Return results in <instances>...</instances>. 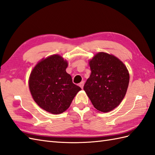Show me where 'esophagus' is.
<instances>
[{
  "label": "esophagus",
  "instance_id": "34e87169",
  "mask_svg": "<svg viewBox=\"0 0 155 155\" xmlns=\"http://www.w3.org/2000/svg\"><path fill=\"white\" fill-rule=\"evenodd\" d=\"M84 81H81V82H80V84H79V85H80V87L81 89H83V87H84Z\"/></svg>",
  "mask_w": 155,
  "mask_h": 155
}]
</instances>
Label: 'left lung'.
<instances>
[{
	"mask_svg": "<svg viewBox=\"0 0 155 155\" xmlns=\"http://www.w3.org/2000/svg\"><path fill=\"white\" fill-rule=\"evenodd\" d=\"M91 71L84 89L94 107L107 113L117 107L124 98L129 83V74L117 58L99 52L89 61Z\"/></svg>",
	"mask_w": 155,
	"mask_h": 155,
	"instance_id": "1",
	"label": "left lung"
}]
</instances>
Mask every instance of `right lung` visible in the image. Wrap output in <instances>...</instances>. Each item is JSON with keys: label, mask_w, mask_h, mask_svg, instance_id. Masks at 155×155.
<instances>
[{"label": "right lung", "mask_w": 155, "mask_h": 155, "mask_svg": "<svg viewBox=\"0 0 155 155\" xmlns=\"http://www.w3.org/2000/svg\"><path fill=\"white\" fill-rule=\"evenodd\" d=\"M67 67V61L55 54L39 61L30 75L29 88L34 100L52 114L67 110L81 89L72 82Z\"/></svg>", "instance_id": "1"}]
</instances>
